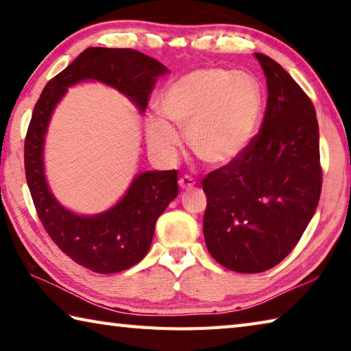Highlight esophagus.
<instances>
[{
    "mask_svg": "<svg viewBox=\"0 0 351 351\" xmlns=\"http://www.w3.org/2000/svg\"><path fill=\"white\" fill-rule=\"evenodd\" d=\"M178 184H180V187H181L182 190H189V189L193 187V185H195L196 182H195L193 178L184 175V176L180 178V181H178Z\"/></svg>",
    "mask_w": 351,
    "mask_h": 351,
    "instance_id": "34e87169",
    "label": "esophagus"
}]
</instances>
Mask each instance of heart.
I'll return each mask as SVG.
<instances>
[{
    "instance_id": "b5f03b06",
    "label": "heart",
    "mask_w": 351,
    "mask_h": 351,
    "mask_svg": "<svg viewBox=\"0 0 351 351\" xmlns=\"http://www.w3.org/2000/svg\"><path fill=\"white\" fill-rule=\"evenodd\" d=\"M164 119L187 134L191 152L210 166L236 161L250 146L262 114V93L250 74L201 68L176 79L158 99ZM147 140L164 160H173L180 135L169 123L149 120Z\"/></svg>"
}]
</instances>
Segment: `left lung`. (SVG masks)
Listing matches in <instances>:
<instances>
[{
	"label": "left lung",
	"instance_id": "obj_1",
	"mask_svg": "<svg viewBox=\"0 0 351 351\" xmlns=\"http://www.w3.org/2000/svg\"><path fill=\"white\" fill-rule=\"evenodd\" d=\"M266 75L262 130L236 161L204 178V237L226 269L257 274L289 254L317 211L322 170L311 99L269 56L254 53Z\"/></svg>",
	"mask_w": 351,
	"mask_h": 351
}]
</instances>
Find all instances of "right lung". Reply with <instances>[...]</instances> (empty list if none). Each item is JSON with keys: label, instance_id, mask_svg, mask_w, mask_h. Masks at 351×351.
Here are the masks:
<instances>
[{"label": "right lung", "instance_id": "1", "mask_svg": "<svg viewBox=\"0 0 351 351\" xmlns=\"http://www.w3.org/2000/svg\"><path fill=\"white\" fill-rule=\"evenodd\" d=\"M169 70L130 48L89 47L45 85L33 109L24 144L25 178L48 236L75 263L97 274H114L141 262L152 243L156 219L178 196L176 170L136 175L119 202L99 215L65 208L48 187L44 166L45 135L54 108L68 88L84 80L108 85L146 111L154 85Z\"/></svg>", "mask_w": 351, "mask_h": 351}]
</instances>
